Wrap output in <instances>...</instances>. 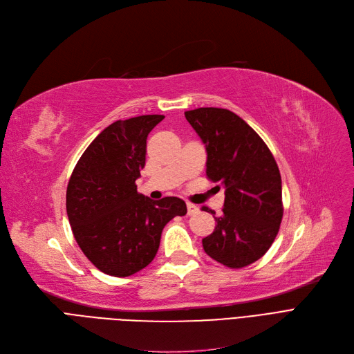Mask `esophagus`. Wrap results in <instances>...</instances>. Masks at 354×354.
Returning a JSON list of instances; mask_svg holds the SVG:
<instances>
[{
  "instance_id": "1",
  "label": "esophagus",
  "mask_w": 354,
  "mask_h": 354,
  "mask_svg": "<svg viewBox=\"0 0 354 354\" xmlns=\"http://www.w3.org/2000/svg\"><path fill=\"white\" fill-rule=\"evenodd\" d=\"M187 208H188V215H194L199 211V208L195 205V203H191V202L187 203Z\"/></svg>"
}]
</instances>
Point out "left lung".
I'll use <instances>...</instances> for the list:
<instances>
[{"label": "left lung", "instance_id": "1", "mask_svg": "<svg viewBox=\"0 0 354 354\" xmlns=\"http://www.w3.org/2000/svg\"><path fill=\"white\" fill-rule=\"evenodd\" d=\"M185 118L207 146V178L225 187L205 252L232 270L258 261L272 245L284 214L281 175L267 143L231 110L199 107ZM203 211L211 212L208 207Z\"/></svg>", "mask_w": 354, "mask_h": 354}]
</instances>
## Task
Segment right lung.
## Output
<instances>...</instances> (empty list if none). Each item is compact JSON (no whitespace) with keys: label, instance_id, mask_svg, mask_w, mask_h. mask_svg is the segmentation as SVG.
<instances>
[{"label":"right lung","instance_id":"1","mask_svg":"<svg viewBox=\"0 0 354 354\" xmlns=\"http://www.w3.org/2000/svg\"><path fill=\"white\" fill-rule=\"evenodd\" d=\"M163 115L118 120L93 140L73 169L66 208L88 261L111 277H129L152 263L163 227L187 214L175 196L152 201L138 192L146 139Z\"/></svg>","mask_w":354,"mask_h":354}]
</instances>
